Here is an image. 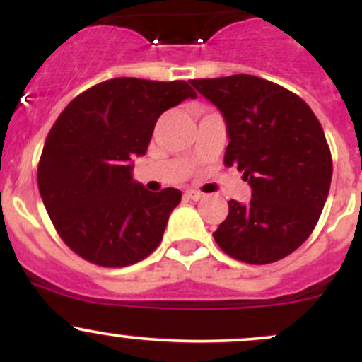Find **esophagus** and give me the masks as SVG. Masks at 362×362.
<instances>
[{
  "mask_svg": "<svg viewBox=\"0 0 362 362\" xmlns=\"http://www.w3.org/2000/svg\"><path fill=\"white\" fill-rule=\"evenodd\" d=\"M185 196L191 199H194V202H199V199L204 198V194L202 191H196V189H189V191H185Z\"/></svg>",
  "mask_w": 362,
  "mask_h": 362,
  "instance_id": "esophagus-1",
  "label": "esophagus"
}]
</instances>
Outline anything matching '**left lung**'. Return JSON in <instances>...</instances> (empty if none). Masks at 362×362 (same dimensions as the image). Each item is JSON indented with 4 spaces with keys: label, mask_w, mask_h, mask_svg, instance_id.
<instances>
[{
    "label": "left lung",
    "mask_w": 362,
    "mask_h": 362,
    "mask_svg": "<svg viewBox=\"0 0 362 362\" xmlns=\"http://www.w3.org/2000/svg\"><path fill=\"white\" fill-rule=\"evenodd\" d=\"M222 113L226 166L249 182V203L229 202L214 233L226 254L268 264L310 236L329 194L333 160L315 113L291 90L254 75L191 80Z\"/></svg>",
    "instance_id": "left-lung-1"
}]
</instances>
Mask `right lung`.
I'll return each instance as SVG.
<instances>
[{
    "label": "right lung",
    "mask_w": 362,
    "mask_h": 362,
    "mask_svg": "<svg viewBox=\"0 0 362 362\" xmlns=\"http://www.w3.org/2000/svg\"><path fill=\"white\" fill-rule=\"evenodd\" d=\"M198 94L184 80L112 78L76 96L43 145L38 187L54 228L80 257L105 268L158 249L182 192L154 194L133 178L160 113Z\"/></svg>",
    "instance_id": "obj_1"
}]
</instances>
